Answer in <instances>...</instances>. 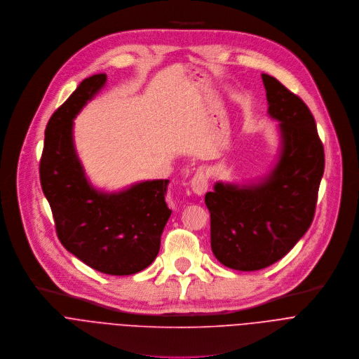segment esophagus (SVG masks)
<instances>
[{
  "mask_svg": "<svg viewBox=\"0 0 359 359\" xmlns=\"http://www.w3.org/2000/svg\"><path fill=\"white\" fill-rule=\"evenodd\" d=\"M191 189L196 195H203L208 189V177L203 170H198L191 180Z\"/></svg>",
  "mask_w": 359,
  "mask_h": 359,
  "instance_id": "34e87169",
  "label": "esophagus"
}]
</instances>
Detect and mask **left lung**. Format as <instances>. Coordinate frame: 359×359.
Wrapping results in <instances>:
<instances>
[{
    "mask_svg": "<svg viewBox=\"0 0 359 359\" xmlns=\"http://www.w3.org/2000/svg\"><path fill=\"white\" fill-rule=\"evenodd\" d=\"M269 114L278 120L281 151L262 181L217 182L206 192L210 248L224 266L253 271L287 255L309 231L324 174V147L307 104L276 78L262 75Z\"/></svg>",
    "mask_w": 359,
    "mask_h": 359,
    "instance_id": "8db88e82",
    "label": "left lung"
}]
</instances>
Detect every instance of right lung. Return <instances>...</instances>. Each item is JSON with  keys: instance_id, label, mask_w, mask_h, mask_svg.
<instances>
[{"instance_id": "1", "label": "right lung", "mask_w": 359, "mask_h": 359, "mask_svg": "<svg viewBox=\"0 0 359 359\" xmlns=\"http://www.w3.org/2000/svg\"><path fill=\"white\" fill-rule=\"evenodd\" d=\"M106 79L104 74L85 79L52 114L39 177L63 248L97 271L128 276L149 267L160 252L171 215L165 202L170 181H144L113 194L97 191L88 181L72 130L76 114Z\"/></svg>"}]
</instances>
